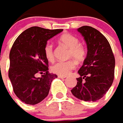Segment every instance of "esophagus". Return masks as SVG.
<instances>
[{
    "label": "esophagus",
    "instance_id": "esophagus-1",
    "mask_svg": "<svg viewBox=\"0 0 123 123\" xmlns=\"http://www.w3.org/2000/svg\"><path fill=\"white\" fill-rule=\"evenodd\" d=\"M58 77L61 78V79H65L67 77V76H65V75H58Z\"/></svg>",
    "mask_w": 123,
    "mask_h": 123
}]
</instances>
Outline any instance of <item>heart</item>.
Instances as JSON below:
<instances>
[{"instance_id": "heart-1", "label": "heart", "mask_w": 123, "mask_h": 123, "mask_svg": "<svg viewBox=\"0 0 123 123\" xmlns=\"http://www.w3.org/2000/svg\"><path fill=\"white\" fill-rule=\"evenodd\" d=\"M60 43L66 45L69 48L68 58H72L77 62L81 63L85 59L86 51L85 47L79 44V40L77 37L71 34H63L59 38ZM45 57L49 62H53L55 59L53 46L51 43H47L44 47ZM76 66V62L70 60L66 62H58L51 66V70L53 73L60 75H66Z\"/></svg>"}]
</instances>
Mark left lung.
<instances>
[{"instance_id":"left-lung-1","label":"left lung","mask_w":123,"mask_h":123,"mask_svg":"<svg viewBox=\"0 0 123 123\" xmlns=\"http://www.w3.org/2000/svg\"><path fill=\"white\" fill-rule=\"evenodd\" d=\"M77 30L86 42L87 54L71 92L80 100L95 102L103 98L113 83L114 56L109 42L98 30L84 25Z\"/></svg>"}]
</instances>
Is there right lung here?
<instances>
[{"label":"right lung","instance_id":"obj_1","mask_svg":"<svg viewBox=\"0 0 123 123\" xmlns=\"http://www.w3.org/2000/svg\"><path fill=\"white\" fill-rule=\"evenodd\" d=\"M62 31L34 26L24 31L14 42L9 53V78L15 94L26 104L42 102L48 95L53 80L57 77L49 72L44 47L47 40ZM38 73L43 75L37 78Z\"/></svg>","mask_w":123,"mask_h":123}]
</instances>
